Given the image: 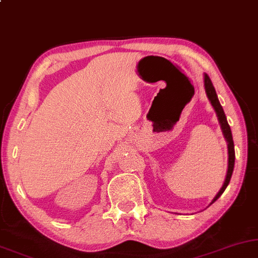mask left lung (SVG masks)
<instances>
[{
	"instance_id": "obj_1",
	"label": "left lung",
	"mask_w": 258,
	"mask_h": 258,
	"mask_svg": "<svg viewBox=\"0 0 258 258\" xmlns=\"http://www.w3.org/2000/svg\"><path fill=\"white\" fill-rule=\"evenodd\" d=\"M204 87H205V93H207V97L209 99V101L211 102L212 107H214L216 114H217V118H218L219 125H221L223 136H224L226 143H228V154H229L228 171H226L225 180H224V183H223V186L221 187V190L218 191V194L215 196L214 199H212V202L210 203V205H211L212 203H215V202L217 201L219 197H221L223 192L225 191L226 186L229 185L230 179H231V176H232V172H233V165H235V146H233L231 128H230L228 120H226L225 113H224V111H223L221 102H219L217 94H216L214 85H212V82H211L210 78H209L208 74H204Z\"/></svg>"
}]
</instances>
